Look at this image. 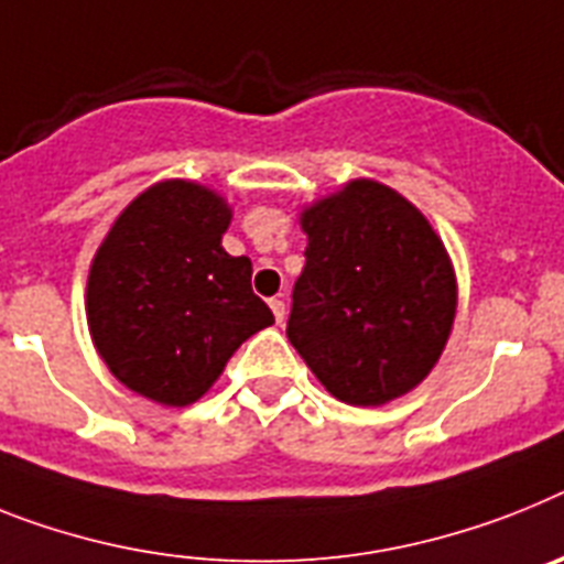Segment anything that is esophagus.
<instances>
[{
    "mask_svg": "<svg viewBox=\"0 0 564 564\" xmlns=\"http://www.w3.org/2000/svg\"><path fill=\"white\" fill-rule=\"evenodd\" d=\"M269 310H272L274 321H278V324H283V318H286V304H283L281 297H272V301H269Z\"/></svg>",
    "mask_w": 564,
    "mask_h": 564,
    "instance_id": "1",
    "label": "esophagus"
}]
</instances>
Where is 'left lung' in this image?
<instances>
[{"instance_id":"obj_1","label":"left lung","mask_w":564,"mask_h":564,"mask_svg":"<svg viewBox=\"0 0 564 564\" xmlns=\"http://www.w3.org/2000/svg\"><path fill=\"white\" fill-rule=\"evenodd\" d=\"M306 267L286 335L329 395L352 406L401 399L430 376L456 321L453 260L395 188L349 180L301 212Z\"/></svg>"}]
</instances>
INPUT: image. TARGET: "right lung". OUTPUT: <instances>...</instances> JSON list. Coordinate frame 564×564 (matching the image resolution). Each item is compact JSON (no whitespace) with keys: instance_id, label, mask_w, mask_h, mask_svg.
<instances>
[{"instance_id":"right-lung-1","label":"right lung","mask_w":564,"mask_h":564,"mask_svg":"<svg viewBox=\"0 0 564 564\" xmlns=\"http://www.w3.org/2000/svg\"><path fill=\"white\" fill-rule=\"evenodd\" d=\"M224 194L194 180H160L117 215L88 269L85 318L99 358L131 392L188 406L226 361L274 324L252 292V260L220 240Z\"/></svg>"}]
</instances>
